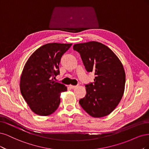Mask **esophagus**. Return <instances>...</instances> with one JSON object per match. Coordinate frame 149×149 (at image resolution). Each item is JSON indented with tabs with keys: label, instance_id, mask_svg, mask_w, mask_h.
<instances>
[{
	"label": "esophagus",
	"instance_id": "obj_1",
	"mask_svg": "<svg viewBox=\"0 0 149 149\" xmlns=\"http://www.w3.org/2000/svg\"><path fill=\"white\" fill-rule=\"evenodd\" d=\"M77 86H78V85H69V87H70L71 88L74 89V88H75L76 87H77Z\"/></svg>",
	"mask_w": 149,
	"mask_h": 149
}]
</instances>
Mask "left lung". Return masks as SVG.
<instances>
[{
	"label": "left lung",
	"instance_id": "1",
	"mask_svg": "<svg viewBox=\"0 0 149 149\" xmlns=\"http://www.w3.org/2000/svg\"><path fill=\"white\" fill-rule=\"evenodd\" d=\"M73 49L80 53L87 71L95 75L93 84L85 85L86 95L79 103L91 116H106L116 108L124 94L126 74L123 64L111 49L97 41L79 43Z\"/></svg>",
	"mask_w": 149,
	"mask_h": 149
}]
</instances>
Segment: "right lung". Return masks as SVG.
<instances>
[{"label":"right lung","mask_w":149,"mask_h":149,"mask_svg":"<svg viewBox=\"0 0 149 149\" xmlns=\"http://www.w3.org/2000/svg\"><path fill=\"white\" fill-rule=\"evenodd\" d=\"M72 44L47 43L37 49L24 65L20 81L23 98L35 114L49 116L59 107L61 93L68 90L54 79L59 74L62 56Z\"/></svg>","instance_id":"obj_1"}]
</instances>
